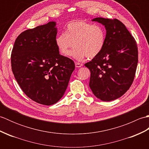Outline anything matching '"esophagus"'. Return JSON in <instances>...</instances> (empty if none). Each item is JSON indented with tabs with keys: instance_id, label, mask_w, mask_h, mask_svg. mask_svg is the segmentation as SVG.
Masks as SVG:
<instances>
[{
	"instance_id": "esophagus-1",
	"label": "esophagus",
	"mask_w": 149,
	"mask_h": 149,
	"mask_svg": "<svg viewBox=\"0 0 149 149\" xmlns=\"http://www.w3.org/2000/svg\"><path fill=\"white\" fill-rule=\"evenodd\" d=\"M75 67H77V68H79V67H81L82 66H83V64H82V63H75Z\"/></svg>"
}]
</instances>
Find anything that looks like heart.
<instances>
[{"label": "heart", "instance_id": "1", "mask_svg": "<svg viewBox=\"0 0 149 149\" xmlns=\"http://www.w3.org/2000/svg\"><path fill=\"white\" fill-rule=\"evenodd\" d=\"M106 31L104 27L93 25L83 20L70 22L65 33L56 37V44L63 56H69L77 61H83L88 57L93 58L102 52L105 46Z\"/></svg>", "mask_w": 149, "mask_h": 149}]
</instances>
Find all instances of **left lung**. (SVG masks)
I'll return each instance as SVG.
<instances>
[{
    "label": "left lung",
    "instance_id": "left-lung-1",
    "mask_svg": "<svg viewBox=\"0 0 149 149\" xmlns=\"http://www.w3.org/2000/svg\"><path fill=\"white\" fill-rule=\"evenodd\" d=\"M105 27V46L99 55L84 64L91 73L89 86L102 101L122 96L134 80L138 64V47L134 38L120 20L95 18Z\"/></svg>",
    "mask_w": 149,
    "mask_h": 149
}]
</instances>
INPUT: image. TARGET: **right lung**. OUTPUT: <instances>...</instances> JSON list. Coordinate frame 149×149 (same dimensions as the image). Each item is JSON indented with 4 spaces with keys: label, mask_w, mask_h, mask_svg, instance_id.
I'll return each instance as SVG.
<instances>
[{
    "label": "right lung",
    "mask_w": 149,
    "mask_h": 149,
    "mask_svg": "<svg viewBox=\"0 0 149 149\" xmlns=\"http://www.w3.org/2000/svg\"><path fill=\"white\" fill-rule=\"evenodd\" d=\"M56 22L24 31L16 39L11 53L15 78L26 95L50 106L64 95L74 62L59 54L56 44Z\"/></svg>",
    "instance_id": "obj_1"
}]
</instances>
